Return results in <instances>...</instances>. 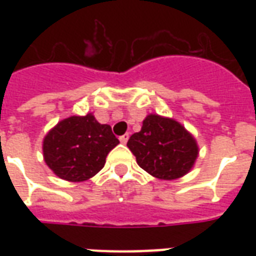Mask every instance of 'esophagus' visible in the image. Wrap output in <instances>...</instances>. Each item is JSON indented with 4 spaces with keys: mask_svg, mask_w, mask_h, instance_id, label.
I'll use <instances>...</instances> for the list:
<instances>
[{
    "mask_svg": "<svg viewBox=\"0 0 256 256\" xmlns=\"http://www.w3.org/2000/svg\"><path fill=\"white\" fill-rule=\"evenodd\" d=\"M120 144H128V134H124V136H120Z\"/></svg>",
    "mask_w": 256,
    "mask_h": 256,
    "instance_id": "obj_1",
    "label": "esophagus"
}]
</instances>
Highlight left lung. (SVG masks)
I'll return each mask as SVG.
<instances>
[{
	"label": "left lung",
	"instance_id": "1",
	"mask_svg": "<svg viewBox=\"0 0 256 256\" xmlns=\"http://www.w3.org/2000/svg\"><path fill=\"white\" fill-rule=\"evenodd\" d=\"M128 148L140 168L164 180L182 178L194 168L199 148L192 134L178 120L148 114L140 132H134Z\"/></svg>",
	"mask_w": 256,
	"mask_h": 256
}]
</instances>
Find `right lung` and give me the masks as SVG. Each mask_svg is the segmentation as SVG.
Listing matches in <instances>:
<instances>
[{
    "mask_svg": "<svg viewBox=\"0 0 256 256\" xmlns=\"http://www.w3.org/2000/svg\"><path fill=\"white\" fill-rule=\"evenodd\" d=\"M120 140L88 112L60 120L44 138V160L58 178L84 182L100 172Z\"/></svg>",
    "mask_w": 256,
    "mask_h": 256,
    "instance_id": "right-lung-1",
    "label": "right lung"
}]
</instances>
